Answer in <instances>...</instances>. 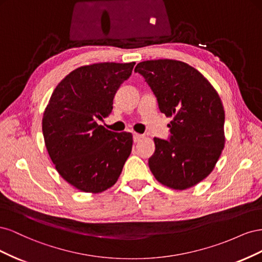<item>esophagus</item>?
<instances>
[{
    "instance_id": "obj_1",
    "label": "esophagus",
    "mask_w": 262,
    "mask_h": 262,
    "mask_svg": "<svg viewBox=\"0 0 262 262\" xmlns=\"http://www.w3.org/2000/svg\"><path fill=\"white\" fill-rule=\"evenodd\" d=\"M141 139H143V136H142V134H139V133H133V141L136 142H140L141 141Z\"/></svg>"
}]
</instances>
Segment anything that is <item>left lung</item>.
I'll use <instances>...</instances> for the list:
<instances>
[{
  "label": "left lung",
  "mask_w": 262,
  "mask_h": 262,
  "mask_svg": "<svg viewBox=\"0 0 262 262\" xmlns=\"http://www.w3.org/2000/svg\"><path fill=\"white\" fill-rule=\"evenodd\" d=\"M134 71L145 78L161 113L172 118L169 141L154 138L150 171L171 189L195 186L212 172L225 144V114L217 92L199 71L181 61H143Z\"/></svg>",
  "instance_id": "obj_1"
}]
</instances>
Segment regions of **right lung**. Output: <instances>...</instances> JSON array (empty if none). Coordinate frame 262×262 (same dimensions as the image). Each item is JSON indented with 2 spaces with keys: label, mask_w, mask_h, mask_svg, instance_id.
<instances>
[{
  "label": "right lung",
  "mask_w": 262,
  "mask_h": 262,
  "mask_svg": "<svg viewBox=\"0 0 262 262\" xmlns=\"http://www.w3.org/2000/svg\"><path fill=\"white\" fill-rule=\"evenodd\" d=\"M136 62L77 68L55 87L42 118L47 150L60 176L84 192L113 187L132 149L130 132L97 123L113 110L115 94Z\"/></svg>",
  "instance_id": "right-lung-1"
}]
</instances>
